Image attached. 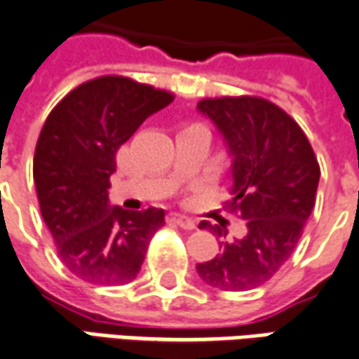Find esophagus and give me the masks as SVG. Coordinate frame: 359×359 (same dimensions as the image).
I'll return each mask as SVG.
<instances>
[{
  "label": "esophagus",
  "mask_w": 359,
  "mask_h": 359,
  "mask_svg": "<svg viewBox=\"0 0 359 359\" xmlns=\"http://www.w3.org/2000/svg\"><path fill=\"white\" fill-rule=\"evenodd\" d=\"M169 220L175 222V224H179L180 228H184V230H194L196 228V220L187 217V215H180V213H171L169 215Z\"/></svg>",
  "instance_id": "obj_1"
}]
</instances>
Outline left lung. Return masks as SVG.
<instances>
[{"mask_svg":"<svg viewBox=\"0 0 359 359\" xmlns=\"http://www.w3.org/2000/svg\"><path fill=\"white\" fill-rule=\"evenodd\" d=\"M198 112L213 121L232 158L228 209L245 220L247 232L220 241V253L196 270L211 287L249 291L266 283L301 240L314 209L320 165L297 121L264 98H203ZM200 228L226 238V228L209 220Z\"/></svg>","mask_w":359,"mask_h":359,"instance_id":"1","label":"left lung"}]
</instances>
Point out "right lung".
Returning <instances> with one entry per match:
<instances>
[{"label":"right lung","mask_w":359,"mask_h":359,"mask_svg":"<svg viewBox=\"0 0 359 359\" xmlns=\"http://www.w3.org/2000/svg\"><path fill=\"white\" fill-rule=\"evenodd\" d=\"M172 95L123 76L81 83L45 119L34 154V182L60 261L81 280L121 285L137 278L163 209L110 205L116 152Z\"/></svg>","instance_id":"right-lung-1"}]
</instances>
